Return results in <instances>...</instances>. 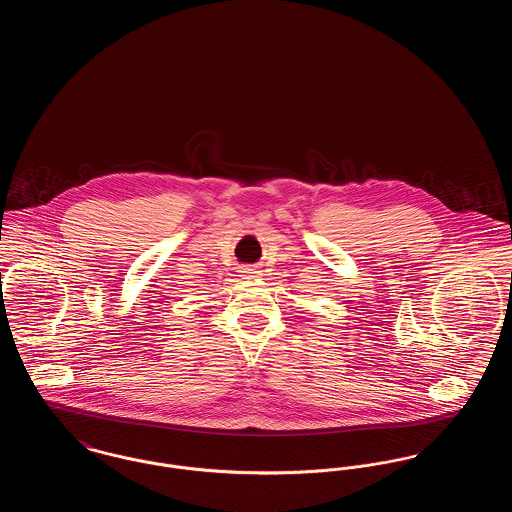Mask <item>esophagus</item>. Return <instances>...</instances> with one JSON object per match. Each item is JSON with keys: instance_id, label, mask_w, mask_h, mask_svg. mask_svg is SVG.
<instances>
[{"instance_id": "1", "label": "esophagus", "mask_w": 512, "mask_h": 512, "mask_svg": "<svg viewBox=\"0 0 512 512\" xmlns=\"http://www.w3.org/2000/svg\"><path fill=\"white\" fill-rule=\"evenodd\" d=\"M240 272H242L244 278H257V276L261 274V270H257V268L253 267H244Z\"/></svg>"}]
</instances>
